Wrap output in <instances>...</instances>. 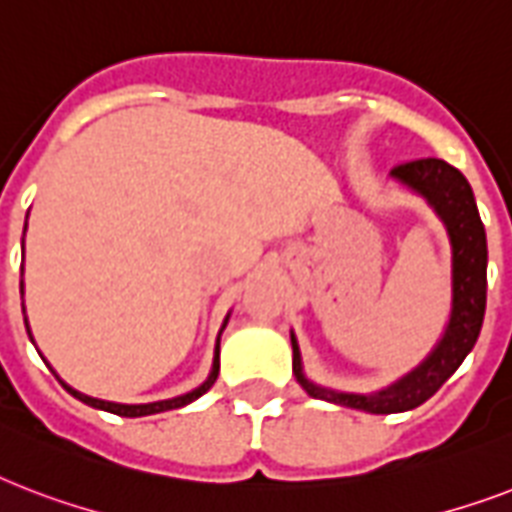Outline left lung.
<instances>
[{
  "label": "left lung",
  "mask_w": 512,
  "mask_h": 512,
  "mask_svg": "<svg viewBox=\"0 0 512 512\" xmlns=\"http://www.w3.org/2000/svg\"><path fill=\"white\" fill-rule=\"evenodd\" d=\"M396 183L425 199L436 217L444 223L449 247H452V311L446 321L444 335L433 345L428 356L414 366L412 372L390 382L388 388L374 393H345V390L324 388L313 382L303 369V353L292 337V372L308 396L329 401V404L361 409L369 414L409 412L425 404L441 385H444L457 366L465 361L484 324L486 311V231L478 215L476 196L460 170L444 159H417V162L398 164L390 170Z\"/></svg>",
  "instance_id": "8db88e82"
}]
</instances>
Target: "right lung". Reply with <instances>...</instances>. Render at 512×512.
<instances>
[{
  "label": "right lung",
  "instance_id": "add662e5",
  "mask_svg": "<svg viewBox=\"0 0 512 512\" xmlns=\"http://www.w3.org/2000/svg\"><path fill=\"white\" fill-rule=\"evenodd\" d=\"M26 225H28V215H26ZM20 273H23V268H20ZM20 295H23V281H20ZM228 319H231V313L223 319V327H220V332H217V342H215V356H212V369H209L207 380L201 382L199 388H193L191 393H183V396H175V398H164V401H151V404H116V401H103V398H92V396H84V393H79L76 388H71L68 382L60 380V385L71 393L74 398H79L82 404L87 406H95V409H103V412H111V414H119V417H148V414H159V412H170V409H180V406L191 404V401H196L199 396H204L212 385H215L217 380V372H220V335H223V329L228 327ZM26 329H28V319H26ZM28 337H31V329H28ZM31 342H34V337H31Z\"/></svg>",
  "mask_w": 512,
  "mask_h": 512
}]
</instances>
